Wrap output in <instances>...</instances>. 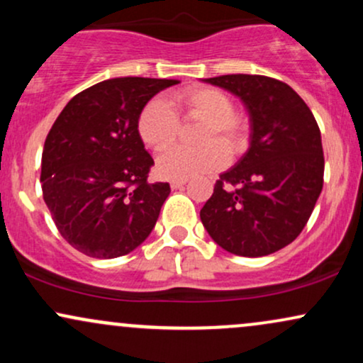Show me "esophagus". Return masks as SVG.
<instances>
[{
	"instance_id": "34e87169",
	"label": "esophagus",
	"mask_w": 363,
	"mask_h": 363,
	"mask_svg": "<svg viewBox=\"0 0 363 363\" xmlns=\"http://www.w3.org/2000/svg\"><path fill=\"white\" fill-rule=\"evenodd\" d=\"M187 181H170V187L172 189H181V187L186 186Z\"/></svg>"
}]
</instances>
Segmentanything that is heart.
Wrapping results in <instances>:
<instances>
[{"mask_svg":"<svg viewBox=\"0 0 363 363\" xmlns=\"http://www.w3.org/2000/svg\"><path fill=\"white\" fill-rule=\"evenodd\" d=\"M174 106L186 119L201 121L198 141L201 147H174L179 131V118L167 102L155 99L138 116V135L148 148L165 150L157 158V172L164 179L187 181L189 177L223 169L228 155L242 153L249 143L251 124L244 114L234 111V102L215 86L194 85L179 90Z\"/></svg>","mask_w":363,"mask_h":363,"instance_id":"b5f03b06","label":"heart"}]
</instances>
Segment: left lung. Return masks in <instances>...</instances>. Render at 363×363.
Segmentation results:
<instances>
[{
	"mask_svg": "<svg viewBox=\"0 0 363 363\" xmlns=\"http://www.w3.org/2000/svg\"><path fill=\"white\" fill-rule=\"evenodd\" d=\"M206 82L242 99L251 147L220 176L199 216L225 251L268 256L297 239L323 189L319 126L301 95L277 78L223 74Z\"/></svg>",
	"mask_w": 363,
	"mask_h": 363,
	"instance_id": "1",
	"label": "left lung"
}]
</instances>
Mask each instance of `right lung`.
<instances>
[{
  "label": "right lung",
  "instance_id": "right-lung-1",
  "mask_svg": "<svg viewBox=\"0 0 363 363\" xmlns=\"http://www.w3.org/2000/svg\"><path fill=\"white\" fill-rule=\"evenodd\" d=\"M179 80L112 78L80 91L54 121L43 152V196L57 230L99 259L131 252L155 227L169 182H148L153 158L138 116Z\"/></svg>",
  "mask_w": 363,
  "mask_h": 363
}]
</instances>
